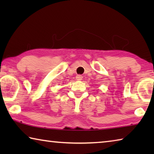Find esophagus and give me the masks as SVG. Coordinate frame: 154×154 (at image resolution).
Listing matches in <instances>:
<instances>
[{"label":"esophagus","mask_w":154,"mask_h":154,"mask_svg":"<svg viewBox=\"0 0 154 154\" xmlns=\"http://www.w3.org/2000/svg\"><path fill=\"white\" fill-rule=\"evenodd\" d=\"M83 79V76L81 75H77L76 76V79L78 81H80V80H82Z\"/></svg>","instance_id":"1"}]
</instances>
